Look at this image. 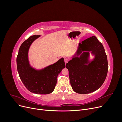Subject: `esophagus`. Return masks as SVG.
<instances>
[{
  "mask_svg": "<svg viewBox=\"0 0 122 122\" xmlns=\"http://www.w3.org/2000/svg\"><path fill=\"white\" fill-rule=\"evenodd\" d=\"M68 61H69V60L68 58H65V64H67V62H68Z\"/></svg>",
  "mask_w": 122,
  "mask_h": 122,
  "instance_id": "esophagus-1",
  "label": "esophagus"
}]
</instances>
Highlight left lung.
Returning <instances> with one entry per match:
<instances>
[{"instance_id": "left-lung-1", "label": "left lung", "mask_w": 122, "mask_h": 122, "mask_svg": "<svg viewBox=\"0 0 122 122\" xmlns=\"http://www.w3.org/2000/svg\"><path fill=\"white\" fill-rule=\"evenodd\" d=\"M94 57L90 59V53ZM73 90L86 94L97 90L107 74L108 61L101 43L93 36L78 43L72 60L66 64Z\"/></svg>"}]
</instances>
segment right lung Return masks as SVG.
I'll list each match as a JSON object with an SVG mask.
<instances>
[{"mask_svg":"<svg viewBox=\"0 0 122 122\" xmlns=\"http://www.w3.org/2000/svg\"><path fill=\"white\" fill-rule=\"evenodd\" d=\"M40 35L30 36L21 44L17 57V67L20 78L27 89L32 93L45 95L54 91L58 75L65 68L63 57L53 64L36 69L30 64L28 52L32 43Z\"/></svg>","mask_w":122,"mask_h":122,"instance_id":"right-lung-1","label":"right lung"}]
</instances>
